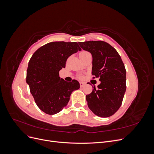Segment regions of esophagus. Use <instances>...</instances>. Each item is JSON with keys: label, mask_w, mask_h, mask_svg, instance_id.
I'll use <instances>...</instances> for the list:
<instances>
[{"label": "esophagus", "mask_w": 154, "mask_h": 154, "mask_svg": "<svg viewBox=\"0 0 154 154\" xmlns=\"http://www.w3.org/2000/svg\"><path fill=\"white\" fill-rule=\"evenodd\" d=\"M85 82H80V87H83V86L85 85Z\"/></svg>", "instance_id": "34e87169"}]
</instances>
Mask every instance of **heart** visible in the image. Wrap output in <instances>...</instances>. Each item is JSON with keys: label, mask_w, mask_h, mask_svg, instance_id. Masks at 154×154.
Instances as JSON below:
<instances>
[{"label": "heart", "mask_w": 154, "mask_h": 154, "mask_svg": "<svg viewBox=\"0 0 154 154\" xmlns=\"http://www.w3.org/2000/svg\"><path fill=\"white\" fill-rule=\"evenodd\" d=\"M87 53H88V52H87V51H82V52H81L80 53V55H83V54H85Z\"/></svg>", "instance_id": "obj_1"}]
</instances>
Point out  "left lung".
I'll return each instance as SVG.
<instances>
[{
    "mask_svg": "<svg viewBox=\"0 0 154 154\" xmlns=\"http://www.w3.org/2000/svg\"><path fill=\"white\" fill-rule=\"evenodd\" d=\"M82 49L92 56V74L99 78L100 84L92 87L86 96L88 108L96 116H112L122 105L126 91V70L118 53L103 41L78 42Z\"/></svg>",
    "mask_w": 154,
    "mask_h": 154,
    "instance_id": "8db88e82",
    "label": "left lung"
}]
</instances>
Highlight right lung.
I'll list each match as a JSON object with an SVG mask.
<instances>
[{
	"label": "right lung",
	"mask_w": 154,
	"mask_h": 154,
	"mask_svg": "<svg viewBox=\"0 0 154 154\" xmlns=\"http://www.w3.org/2000/svg\"><path fill=\"white\" fill-rule=\"evenodd\" d=\"M77 42H53L37 49L27 69L26 83L38 108L45 114L58 113L66 106L72 92L80 88L76 80L67 82L59 71L66 67L67 59L81 51Z\"/></svg>",
	"instance_id": "obj_1"
}]
</instances>
